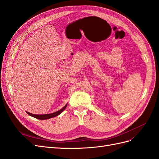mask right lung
I'll list each match as a JSON object with an SVG mask.
<instances>
[{
    "mask_svg": "<svg viewBox=\"0 0 159 159\" xmlns=\"http://www.w3.org/2000/svg\"><path fill=\"white\" fill-rule=\"evenodd\" d=\"M67 107V104L65 105V106L64 107H62L61 109L57 111L54 112V113H50V114H44V115H36V114H32V113H30L29 112H27L26 113L30 115V116L34 117V118H36L38 119H41V120H44V119H50V118H52V117H56L57 116V115H59L60 113H61L62 112L64 111V109L66 108Z\"/></svg>",
    "mask_w": 159,
    "mask_h": 159,
    "instance_id": "right-lung-1",
    "label": "right lung"
}]
</instances>
